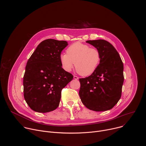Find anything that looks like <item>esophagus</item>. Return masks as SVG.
<instances>
[{"label":"esophagus","mask_w":146,"mask_h":146,"mask_svg":"<svg viewBox=\"0 0 146 146\" xmlns=\"http://www.w3.org/2000/svg\"><path fill=\"white\" fill-rule=\"evenodd\" d=\"M73 78H74V80H78V77L77 76H74Z\"/></svg>","instance_id":"1"}]
</instances>
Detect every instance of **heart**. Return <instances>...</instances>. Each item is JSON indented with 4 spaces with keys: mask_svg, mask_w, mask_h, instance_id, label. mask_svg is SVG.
Instances as JSON below:
<instances>
[{
    "mask_svg": "<svg viewBox=\"0 0 146 146\" xmlns=\"http://www.w3.org/2000/svg\"><path fill=\"white\" fill-rule=\"evenodd\" d=\"M101 60L99 50L88 45L76 42L67 49V54L60 55V61L63 69L70 71L74 66L77 72L83 76L92 74L98 67Z\"/></svg>",
    "mask_w": 146,
    "mask_h": 146,
    "instance_id": "heart-1",
    "label": "heart"
}]
</instances>
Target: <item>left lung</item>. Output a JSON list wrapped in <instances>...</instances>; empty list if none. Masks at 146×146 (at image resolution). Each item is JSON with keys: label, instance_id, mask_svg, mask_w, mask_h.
<instances>
[{"label": "left lung", "instance_id": "left-lung-1", "mask_svg": "<svg viewBox=\"0 0 146 146\" xmlns=\"http://www.w3.org/2000/svg\"><path fill=\"white\" fill-rule=\"evenodd\" d=\"M98 49L100 62L90 76L80 78L79 95L82 103L90 110L103 111L111 109L121 96L123 83V65L113 46L105 40H88Z\"/></svg>", "mask_w": 146, "mask_h": 146}]
</instances>
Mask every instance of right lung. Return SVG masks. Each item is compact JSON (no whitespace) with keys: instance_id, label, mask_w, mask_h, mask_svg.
<instances>
[{"instance_id":"right-lung-1","label":"right lung","mask_w":146,"mask_h":146,"mask_svg":"<svg viewBox=\"0 0 146 146\" xmlns=\"http://www.w3.org/2000/svg\"><path fill=\"white\" fill-rule=\"evenodd\" d=\"M66 41L47 39L41 42L28 59L24 76V96L29 108L47 113L59 106L61 91L73 76L62 68L60 55Z\"/></svg>"}]
</instances>
